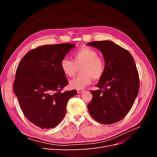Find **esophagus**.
Segmentation results:
<instances>
[{
	"label": "esophagus",
	"instance_id": "1",
	"mask_svg": "<svg viewBox=\"0 0 157 157\" xmlns=\"http://www.w3.org/2000/svg\"><path fill=\"white\" fill-rule=\"evenodd\" d=\"M84 90L83 89H77V93L78 94H81L82 92H84Z\"/></svg>",
	"mask_w": 157,
	"mask_h": 157
}]
</instances>
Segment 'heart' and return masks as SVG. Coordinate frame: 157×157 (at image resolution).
I'll use <instances>...</instances> for the list:
<instances>
[{"label":"heart","instance_id":"b5f03b06","mask_svg":"<svg viewBox=\"0 0 157 157\" xmlns=\"http://www.w3.org/2000/svg\"><path fill=\"white\" fill-rule=\"evenodd\" d=\"M74 61L64 58L60 62V67L67 77H73L80 67L82 73L72 79L69 86L73 89H81L92 82V78H100L105 71V61L98 56V52L90 47L82 46L73 54Z\"/></svg>","mask_w":157,"mask_h":157}]
</instances>
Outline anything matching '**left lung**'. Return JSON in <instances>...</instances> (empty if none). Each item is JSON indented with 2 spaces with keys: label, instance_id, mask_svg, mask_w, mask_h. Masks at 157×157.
<instances>
[{
  "label": "left lung",
  "instance_id": "left-lung-1",
  "mask_svg": "<svg viewBox=\"0 0 157 157\" xmlns=\"http://www.w3.org/2000/svg\"><path fill=\"white\" fill-rule=\"evenodd\" d=\"M88 46L99 50L105 60V71L90 92L88 109L97 122L111 124L122 120L133 106L138 94L140 79L132 56L110 40L90 42Z\"/></svg>",
  "mask_w": 157,
  "mask_h": 157
}]
</instances>
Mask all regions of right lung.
Here are the masks:
<instances>
[{
	"mask_svg": "<svg viewBox=\"0 0 157 157\" xmlns=\"http://www.w3.org/2000/svg\"><path fill=\"white\" fill-rule=\"evenodd\" d=\"M75 44L44 45L23 57L16 70L13 92L25 117L42 129L58 126L77 90L61 92L68 81L60 62Z\"/></svg>",
	"mask_w": 157,
	"mask_h": 157,
	"instance_id": "right-lung-1",
	"label": "right lung"
}]
</instances>
